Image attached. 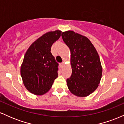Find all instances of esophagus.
Instances as JSON below:
<instances>
[{"mask_svg": "<svg viewBox=\"0 0 124 124\" xmlns=\"http://www.w3.org/2000/svg\"><path fill=\"white\" fill-rule=\"evenodd\" d=\"M59 65H60L61 68H62L63 67V66H64V63H63V62H62V63H61L59 64Z\"/></svg>", "mask_w": 124, "mask_h": 124, "instance_id": "1", "label": "esophagus"}]
</instances>
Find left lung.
<instances>
[{"mask_svg": "<svg viewBox=\"0 0 124 124\" xmlns=\"http://www.w3.org/2000/svg\"><path fill=\"white\" fill-rule=\"evenodd\" d=\"M62 37L71 54L72 73L66 79L68 89L75 96H89L97 88L101 78L97 52L87 38L73 31L62 32Z\"/></svg>", "mask_w": 124, "mask_h": 124, "instance_id": "1", "label": "left lung"}]
</instances>
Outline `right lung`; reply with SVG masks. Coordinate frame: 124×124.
Instances as JSON below:
<instances>
[{
    "instance_id": "1",
    "label": "right lung",
    "mask_w": 124,
    "mask_h": 124,
    "mask_svg": "<svg viewBox=\"0 0 124 124\" xmlns=\"http://www.w3.org/2000/svg\"><path fill=\"white\" fill-rule=\"evenodd\" d=\"M56 30L44 34L31 45L21 66V76L26 89L37 95H42L52 87L58 77L59 64L51 52V46L61 37Z\"/></svg>"
}]
</instances>
